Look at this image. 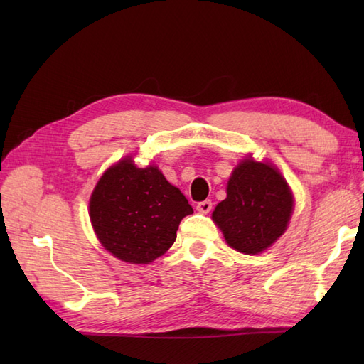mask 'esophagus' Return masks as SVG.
I'll return each mask as SVG.
<instances>
[{
  "mask_svg": "<svg viewBox=\"0 0 364 364\" xmlns=\"http://www.w3.org/2000/svg\"><path fill=\"white\" fill-rule=\"evenodd\" d=\"M211 210H213V202H211V200H203V202L197 203V211L198 213L208 214Z\"/></svg>",
  "mask_w": 364,
  "mask_h": 364,
  "instance_id": "esophagus-1",
  "label": "esophagus"
}]
</instances>
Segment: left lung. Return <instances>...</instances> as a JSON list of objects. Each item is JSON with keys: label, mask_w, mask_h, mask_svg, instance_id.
Instances as JSON below:
<instances>
[{"label": "left lung", "mask_w": 364, "mask_h": 364, "mask_svg": "<svg viewBox=\"0 0 364 364\" xmlns=\"http://www.w3.org/2000/svg\"><path fill=\"white\" fill-rule=\"evenodd\" d=\"M292 206V192L278 168L245 158L231 173L227 198L215 206L213 220L230 247L257 255L284 233Z\"/></svg>", "instance_id": "left-lung-1"}]
</instances>
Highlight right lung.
<instances>
[{
	"label": "right lung",
	"instance_id": "right-lung-1",
	"mask_svg": "<svg viewBox=\"0 0 364 364\" xmlns=\"http://www.w3.org/2000/svg\"><path fill=\"white\" fill-rule=\"evenodd\" d=\"M192 213L188 198L156 166L137 167L131 156L106 170L89 202L98 241L131 264H149L164 255L181 219Z\"/></svg>",
	"mask_w": 364,
	"mask_h": 364
}]
</instances>
